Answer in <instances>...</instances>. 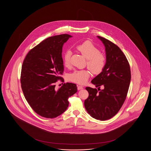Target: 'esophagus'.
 <instances>
[{"instance_id": "34e87169", "label": "esophagus", "mask_w": 151, "mask_h": 151, "mask_svg": "<svg viewBox=\"0 0 151 151\" xmlns=\"http://www.w3.org/2000/svg\"><path fill=\"white\" fill-rule=\"evenodd\" d=\"M84 88L82 86H78V90H81L82 89H83Z\"/></svg>"}]
</instances>
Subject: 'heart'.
Masks as SVG:
<instances>
[{
	"instance_id": "obj_1",
	"label": "heart",
	"mask_w": 151,
	"mask_h": 151,
	"mask_svg": "<svg viewBox=\"0 0 151 151\" xmlns=\"http://www.w3.org/2000/svg\"><path fill=\"white\" fill-rule=\"evenodd\" d=\"M76 49L86 59V64L89 69L94 74H99L104 70L106 64L105 55L100 52L99 49L90 41H85L76 46ZM71 52L66 51L63 55V62L65 67L70 65V58ZM91 76L89 70H75L70 74V81L79 84H84Z\"/></svg>"
}]
</instances>
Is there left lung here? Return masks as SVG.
I'll return each mask as SVG.
<instances>
[{"label":"left lung","instance_id":"obj_1","mask_svg":"<svg viewBox=\"0 0 151 151\" xmlns=\"http://www.w3.org/2000/svg\"><path fill=\"white\" fill-rule=\"evenodd\" d=\"M105 47V66L91 83L96 87H86L89 93L84 106L94 118L106 121L119 111L126 100L131 81L129 63L120 48L107 39L97 36ZM103 86L102 90L100 86Z\"/></svg>","mask_w":151,"mask_h":151}]
</instances>
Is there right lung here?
Wrapping results in <instances>:
<instances>
[{
	"label": "right lung",
	"instance_id": "1",
	"mask_svg": "<svg viewBox=\"0 0 151 151\" xmlns=\"http://www.w3.org/2000/svg\"><path fill=\"white\" fill-rule=\"evenodd\" d=\"M72 36L60 35L43 40L29 51L22 68V91L30 107L38 115L54 118L68 108V99L78 91L75 84L67 83L56 89L58 80L63 81V46Z\"/></svg>",
	"mask_w": 151,
	"mask_h": 151
}]
</instances>
